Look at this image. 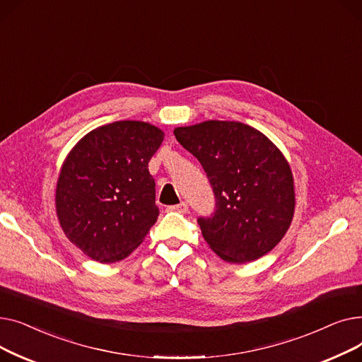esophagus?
<instances>
[{"mask_svg":"<svg viewBox=\"0 0 362 362\" xmlns=\"http://www.w3.org/2000/svg\"><path fill=\"white\" fill-rule=\"evenodd\" d=\"M187 208H189V206H187L186 202H180V204H177V205H170L168 210H170V211H177V213H186Z\"/></svg>","mask_w":362,"mask_h":362,"instance_id":"esophagus-1","label":"esophagus"}]
</instances>
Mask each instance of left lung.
<instances>
[{
	"mask_svg": "<svg viewBox=\"0 0 362 362\" xmlns=\"http://www.w3.org/2000/svg\"><path fill=\"white\" fill-rule=\"evenodd\" d=\"M175 136L198 158L213 186L216 211L198 218L208 246L233 264L269 254L295 213L293 175L281 151L240 122L206 120L176 127Z\"/></svg>",
	"mask_w": 362,
	"mask_h": 362,
	"instance_id": "left-lung-1",
	"label": "left lung"
}]
</instances>
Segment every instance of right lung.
Masks as SVG:
<instances>
[{
  "label": "right lung",
  "instance_id": "obj_1",
  "mask_svg": "<svg viewBox=\"0 0 362 362\" xmlns=\"http://www.w3.org/2000/svg\"><path fill=\"white\" fill-rule=\"evenodd\" d=\"M164 132L145 122H114L90 130L66 157L55 211L67 239L100 262L126 258L158 218L148 163Z\"/></svg>",
  "mask_w": 362,
  "mask_h": 362
}]
</instances>
